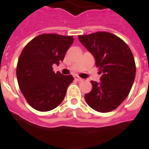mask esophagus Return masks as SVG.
<instances>
[{
  "instance_id": "1",
  "label": "esophagus",
  "mask_w": 149,
  "mask_h": 149,
  "mask_svg": "<svg viewBox=\"0 0 149 149\" xmlns=\"http://www.w3.org/2000/svg\"><path fill=\"white\" fill-rule=\"evenodd\" d=\"M74 79H75V80H77V81H82V80H83V79H81V78H80V77H79L78 75L74 76Z\"/></svg>"
}]
</instances>
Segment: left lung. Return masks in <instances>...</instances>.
I'll return each instance as SVG.
<instances>
[{"label":"left lung","instance_id":"1","mask_svg":"<svg viewBox=\"0 0 149 149\" xmlns=\"http://www.w3.org/2000/svg\"><path fill=\"white\" fill-rule=\"evenodd\" d=\"M102 74L99 82L91 81L92 90L86 93L87 104L99 112L115 110L126 99L136 74L134 56L122 39L108 32L79 35Z\"/></svg>","mask_w":149,"mask_h":149}]
</instances>
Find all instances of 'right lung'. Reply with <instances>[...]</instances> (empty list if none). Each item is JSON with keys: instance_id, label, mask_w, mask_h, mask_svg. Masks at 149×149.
<instances>
[{"instance_id": "1", "label": "right lung", "mask_w": 149, "mask_h": 149, "mask_svg": "<svg viewBox=\"0 0 149 149\" xmlns=\"http://www.w3.org/2000/svg\"><path fill=\"white\" fill-rule=\"evenodd\" d=\"M74 42L73 36L43 33L28 43L20 54L16 68L19 89L28 104L40 111L52 110L62 103L74 80L52 70Z\"/></svg>"}]
</instances>
